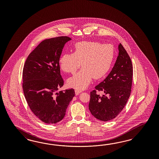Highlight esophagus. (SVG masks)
Listing matches in <instances>:
<instances>
[{
    "mask_svg": "<svg viewBox=\"0 0 159 159\" xmlns=\"http://www.w3.org/2000/svg\"><path fill=\"white\" fill-rule=\"evenodd\" d=\"M75 94H76V95H79V94L82 92V91L79 90H75Z\"/></svg>",
    "mask_w": 159,
    "mask_h": 159,
    "instance_id": "1",
    "label": "esophagus"
}]
</instances>
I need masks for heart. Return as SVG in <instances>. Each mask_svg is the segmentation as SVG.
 Segmentation results:
<instances>
[{
	"mask_svg": "<svg viewBox=\"0 0 159 159\" xmlns=\"http://www.w3.org/2000/svg\"><path fill=\"white\" fill-rule=\"evenodd\" d=\"M115 57V49L110 43L82 41L75 43L74 52L65 53L60 57L59 64L63 72H76L67 80V84L79 90L86 89L95 79L104 77L111 68Z\"/></svg>",
	"mask_w": 159,
	"mask_h": 159,
	"instance_id": "heart-1",
	"label": "heart"
}]
</instances>
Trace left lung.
<instances>
[{"label": "left lung", "mask_w": 159, "mask_h": 159, "mask_svg": "<svg viewBox=\"0 0 159 159\" xmlns=\"http://www.w3.org/2000/svg\"><path fill=\"white\" fill-rule=\"evenodd\" d=\"M115 65L106 79L95 87L106 94L100 97L90 92L89 108L96 118L108 121L115 118L124 108L130 96L133 69L130 57L121 43Z\"/></svg>", "instance_id": "1"}]
</instances>
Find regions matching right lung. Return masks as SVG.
Returning <instances> with one entry per match:
<instances>
[{
    "label": "right lung",
    "instance_id": "right-lung-1",
    "mask_svg": "<svg viewBox=\"0 0 159 159\" xmlns=\"http://www.w3.org/2000/svg\"><path fill=\"white\" fill-rule=\"evenodd\" d=\"M70 40L68 37L43 40L30 53L24 64V96L34 115L46 124L62 120L75 96L73 89L55 93L63 86L59 59L65 44Z\"/></svg>",
    "mask_w": 159,
    "mask_h": 159
}]
</instances>
